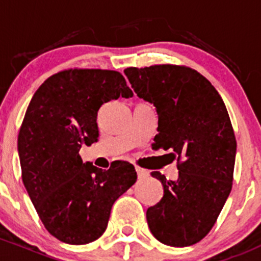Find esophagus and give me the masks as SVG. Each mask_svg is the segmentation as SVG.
Returning a JSON list of instances; mask_svg holds the SVG:
<instances>
[{"label":"esophagus","instance_id":"obj_1","mask_svg":"<svg viewBox=\"0 0 261 261\" xmlns=\"http://www.w3.org/2000/svg\"><path fill=\"white\" fill-rule=\"evenodd\" d=\"M136 171H137V176H138V178H146V177L149 176V173L147 172L146 170H143V168L141 167H136Z\"/></svg>","mask_w":261,"mask_h":261}]
</instances>
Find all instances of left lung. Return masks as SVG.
Instances as JSON below:
<instances>
[{
	"label": "left lung",
	"mask_w": 261,
	"mask_h": 261,
	"mask_svg": "<svg viewBox=\"0 0 261 261\" xmlns=\"http://www.w3.org/2000/svg\"><path fill=\"white\" fill-rule=\"evenodd\" d=\"M137 95L155 107L153 148L173 150L179 176L167 181L163 197L147 210L150 232L165 245L184 248L212 229L232 187L236 139L224 100L205 76L191 68L153 65L124 70Z\"/></svg>",
	"instance_id": "1"
}]
</instances>
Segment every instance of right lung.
Masks as SVG:
<instances>
[{
    "mask_svg": "<svg viewBox=\"0 0 261 261\" xmlns=\"http://www.w3.org/2000/svg\"><path fill=\"white\" fill-rule=\"evenodd\" d=\"M133 91L118 71L70 69L53 75L32 96L17 139L22 182L44 226L71 245L103 235L113 203L137 181L134 166L109 170L83 163V144L98 142V111Z\"/></svg>",
    "mask_w": 261,
    "mask_h": 261,
    "instance_id": "right-lung-1",
    "label": "right lung"
}]
</instances>
